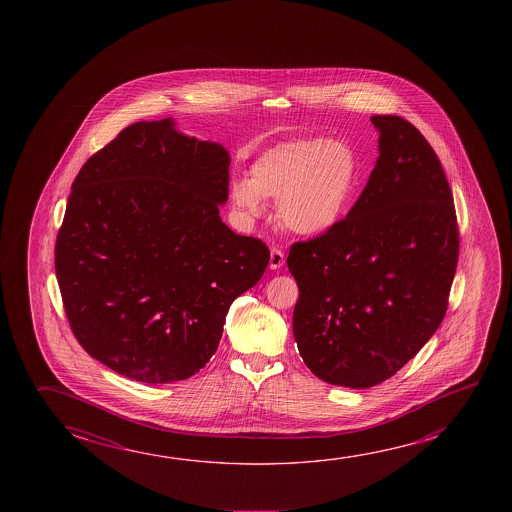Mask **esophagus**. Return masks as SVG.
Here are the masks:
<instances>
[{
    "label": "esophagus",
    "mask_w": 512,
    "mask_h": 512,
    "mask_svg": "<svg viewBox=\"0 0 512 512\" xmlns=\"http://www.w3.org/2000/svg\"><path fill=\"white\" fill-rule=\"evenodd\" d=\"M284 252L278 248H271V255H269V269H280L284 266Z\"/></svg>",
    "instance_id": "1"
}]
</instances>
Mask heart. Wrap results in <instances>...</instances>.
<instances>
[{
    "label": "heart",
    "instance_id": "heart-1",
    "mask_svg": "<svg viewBox=\"0 0 512 512\" xmlns=\"http://www.w3.org/2000/svg\"><path fill=\"white\" fill-rule=\"evenodd\" d=\"M359 162L343 139L300 137L260 153L250 180L232 185V202L248 218L266 216L277 198L278 221L303 237L328 234L343 221L357 187Z\"/></svg>",
    "mask_w": 512,
    "mask_h": 512
}]
</instances>
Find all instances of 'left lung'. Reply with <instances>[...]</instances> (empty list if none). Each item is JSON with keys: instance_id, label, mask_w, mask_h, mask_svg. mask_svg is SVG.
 <instances>
[{"instance_id": "8db88e82", "label": "left lung", "mask_w": 512, "mask_h": 512, "mask_svg": "<svg viewBox=\"0 0 512 512\" xmlns=\"http://www.w3.org/2000/svg\"><path fill=\"white\" fill-rule=\"evenodd\" d=\"M378 159L332 232L289 250L300 298L293 332L307 368L332 386L393 377L436 334L459 234L436 151L407 119L373 116Z\"/></svg>"}]
</instances>
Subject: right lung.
<instances>
[{"label": "right lung", "mask_w": 512, "mask_h": 512, "mask_svg": "<svg viewBox=\"0 0 512 512\" xmlns=\"http://www.w3.org/2000/svg\"><path fill=\"white\" fill-rule=\"evenodd\" d=\"M230 155L139 121L76 175L55 244L71 330L123 377L169 384L218 350L228 309L268 268L266 244L223 223Z\"/></svg>", "instance_id": "obj_1"}]
</instances>
